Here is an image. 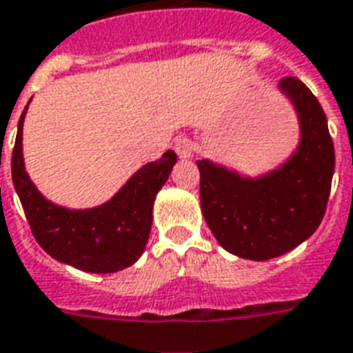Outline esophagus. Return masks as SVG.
Masks as SVG:
<instances>
[{
    "mask_svg": "<svg viewBox=\"0 0 353 353\" xmlns=\"http://www.w3.org/2000/svg\"><path fill=\"white\" fill-rule=\"evenodd\" d=\"M174 150H176V153L181 159H187V157L192 155V142H190L189 138H177L176 142H174Z\"/></svg>",
    "mask_w": 353,
    "mask_h": 353,
    "instance_id": "34e87169",
    "label": "esophagus"
}]
</instances>
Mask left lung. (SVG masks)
Masks as SVG:
<instances>
[{"instance_id": "8db88e82", "label": "left lung", "mask_w": 353, "mask_h": 353, "mask_svg": "<svg viewBox=\"0 0 353 353\" xmlns=\"http://www.w3.org/2000/svg\"><path fill=\"white\" fill-rule=\"evenodd\" d=\"M276 90L299 123V142L283 163L247 176L211 159L196 161L205 223L224 250L254 262L283 256L314 234L335 172V148L318 99L294 77L283 78Z\"/></svg>"}]
</instances>
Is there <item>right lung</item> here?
<instances>
[{
  "instance_id": "add662e5",
  "label": "right lung",
  "mask_w": 353,
  "mask_h": 353,
  "mask_svg": "<svg viewBox=\"0 0 353 353\" xmlns=\"http://www.w3.org/2000/svg\"><path fill=\"white\" fill-rule=\"evenodd\" d=\"M28 106L18 121L10 170L37 243L54 260L88 273H116L132 265L145 250L153 202L168 181L177 161L176 153L168 150L159 161L143 164L101 205L85 210L63 208L44 196L26 172L22 130Z\"/></svg>"
}]
</instances>
